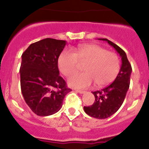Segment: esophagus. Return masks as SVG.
<instances>
[{
	"mask_svg": "<svg viewBox=\"0 0 149 149\" xmlns=\"http://www.w3.org/2000/svg\"><path fill=\"white\" fill-rule=\"evenodd\" d=\"M74 90L76 91V92H77V93H81V94H82V93H84V90H81V89H74Z\"/></svg>",
	"mask_w": 149,
	"mask_h": 149,
	"instance_id": "34e87169",
	"label": "esophagus"
}]
</instances>
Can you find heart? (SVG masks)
<instances>
[{
	"label": "heart",
	"instance_id": "heart-1",
	"mask_svg": "<svg viewBox=\"0 0 149 149\" xmlns=\"http://www.w3.org/2000/svg\"><path fill=\"white\" fill-rule=\"evenodd\" d=\"M79 62H87L84 66L85 72L76 73L69 77L68 84L72 87L86 88L94 81L98 86H104L113 81L120 69L116 54L95 44L79 46L74 52L63 50L58 58L59 69L63 75L70 76L77 71Z\"/></svg>",
	"mask_w": 149,
	"mask_h": 149
}]
</instances>
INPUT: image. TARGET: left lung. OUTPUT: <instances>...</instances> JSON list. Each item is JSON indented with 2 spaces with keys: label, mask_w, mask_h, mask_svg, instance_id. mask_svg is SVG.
<instances>
[{
  "label": "left lung",
  "mask_w": 149,
  "mask_h": 149,
  "mask_svg": "<svg viewBox=\"0 0 149 149\" xmlns=\"http://www.w3.org/2000/svg\"><path fill=\"white\" fill-rule=\"evenodd\" d=\"M98 39L107 41L115 48L122 58V66L115 81L101 90L93 92L95 98V102L93 105L84 107L86 114L93 118L104 119L115 113L122 106L130 86L132 68L125 52L120 47L108 39Z\"/></svg>",
  "instance_id": "obj_1"
}]
</instances>
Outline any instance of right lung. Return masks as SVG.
<instances>
[{
  "label": "right lung",
  "instance_id": "add662e5",
  "mask_svg": "<svg viewBox=\"0 0 149 149\" xmlns=\"http://www.w3.org/2000/svg\"><path fill=\"white\" fill-rule=\"evenodd\" d=\"M66 42L42 39L22 54L21 89L26 104L34 113L47 116L60 110L65 95L72 91L59 75L58 58Z\"/></svg>",
  "mask_w": 149,
  "mask_h": 149
}]
</instances>
